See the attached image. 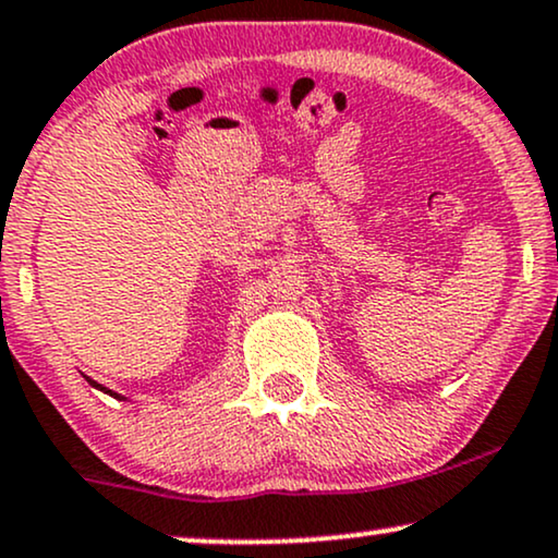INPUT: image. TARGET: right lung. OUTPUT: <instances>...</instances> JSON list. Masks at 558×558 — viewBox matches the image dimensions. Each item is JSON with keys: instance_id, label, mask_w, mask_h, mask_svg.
<instances>
[{"instance_id": "1", "label": "right lung", "mask_w": 558, "mask_h": 558, "mask_svg": "<svg viewBox=\"0 0 558 558\" xmlns=\"http://www.w3.org/2000/svg\"><path fill=\"white\" fill-rule=\"evenodd\" d=\"M87 381H90V385H93V387H98V389H104V392H106V395H111V398H122V395H117V392H111V389H106V387H100V385H98V381H93V379H87ZM122 400H124V398H122Z\"/></svg>"}]
</instances>
